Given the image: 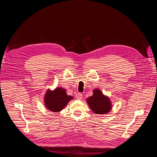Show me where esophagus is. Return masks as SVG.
<instances>
[{
	"instance_id": "obj_1",
	"label": "esophagus",
	"mask_w": 157,
	"mask_h": 157,
	"mask_svg": "<svg viewBox=\"0 0 157 157\" xmlns=\"http://www.w3.org/2000/svg\"><path fill=\"white\" fill-rule=\"evenodd\" d=\"M76 98H77V99H78V100H81L82 99V94L81 93H78L77 94V96H76Z\"/></svg>"
}]
</instances>
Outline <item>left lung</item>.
I'll return each mask as SVG.
<instances>
[{
    "label": "left lung",
    "mask_w": 157,
    "mask_h": 157,
    "mask_svg": "<svg viewBox=\"0 0 157 157\" xmlns=\"http://www.w3.org/2000/svg\"><path fill=\"white\" fill-rule=\"evenodd\" d=\"M87 103L90 109L97 114H106L110 111L111 103L108 97L104 96L100 90H94L93 96L87 99Z\"/></svg>",
    "instance_id": "1"
}]
</instances>
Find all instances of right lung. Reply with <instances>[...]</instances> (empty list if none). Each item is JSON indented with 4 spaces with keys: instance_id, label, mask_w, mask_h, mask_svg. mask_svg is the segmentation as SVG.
Instances as JSON below:
<instances>
[{
    "instance_id": "right-lung-1",
    "label": "right lung",
    "mask_w": 157,
    "mask_h": 157,
    "mask_svg": "<svg viewBox=\"0 0 157 157\" xmlns=\"http://www.w3.org/2000/svg\"><path fill=\"white\" fill-rule=\"evenodd\" d=\"M73 97L66 94L65 89L57 88L54 91L48 90L45 94L44 103L46 108L53 112H59L66 106Z\"/></svg>"
}]
</instances>
